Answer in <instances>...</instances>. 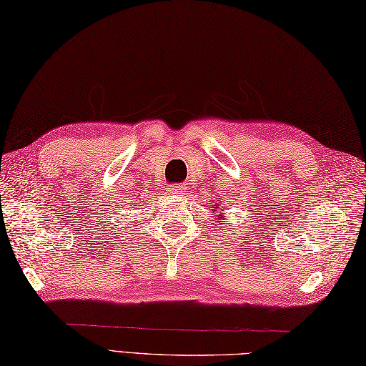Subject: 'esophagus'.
Here are the masks:
<instances>
[{"label": "esophagus", "mask_w": 366, "mask_h": 366, "mask_svg": "<svg viewBox=\"0 0 366 366\" xmlns=\"http://www.w3.org/2000/svg\"><path fill=\"white\" fill-rule=\"evenodd\" d=\"M171 195H174V197H182L184 195V192H185V187L184 185H171L169 187V190H168Z\"/></svg>", "instance_id": "obj_1"}]
</instances>
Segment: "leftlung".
Listing matches in <instances>:
<instances>
[{
    "mask_svg": "<svg viewBox=\"0 0 366 366\" xmlns=\"http://www.w3.org/2000/svg\"><path fill=\"white\" fill-rule=\"evenodd\" d=\"M222 206H223V201H220V203H219V201H217L215 207H214V209H211V211H212V212H222V211H228L227 207H223V209H222ZM215 217H217V220H219V222L224 219V215H223V214H217Z\"/></svg>",
    "mask_w": 366,
    "mask_h": 366,
    "instance_id": "left-lung-1",
    "label": "left lung"
}]
</instances>
